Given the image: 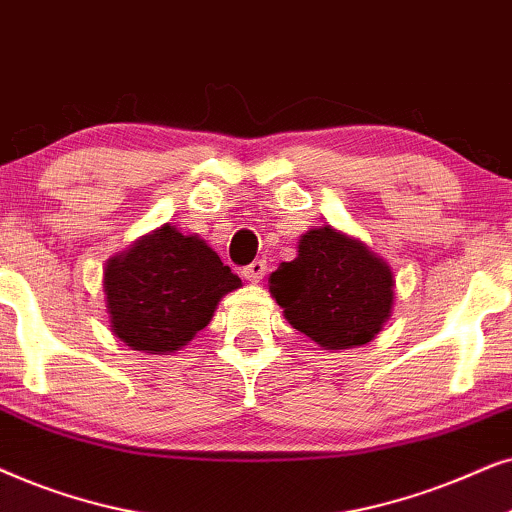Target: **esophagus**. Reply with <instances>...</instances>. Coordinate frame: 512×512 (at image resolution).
Here are the masks:
<instances>
[{"instance_id": "34e87169", "label": "esophagus", "mask_w": 512, "mask_h": 512, "mask_svg": "<svg viewBox=\"0 0 512 512\" xmlns=\"http://www.w3.org/2000/svg\"><path fill=\"white\" fill-rule=\"evenodd\" d=\"M264 274H267V262H264V260L250 262L248 267L243 269V278H245V281H250V283H257Z\"/></svg>"}]
</instances>
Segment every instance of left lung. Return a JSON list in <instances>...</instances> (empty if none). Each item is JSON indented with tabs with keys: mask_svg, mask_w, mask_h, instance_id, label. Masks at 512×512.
<instances>
[{
	"mask_svg": "<svg viewBox=\"0 0 512 512\" xmlns=\"http://www.w3.org/2000/svg\"><path fill=\"white\" fill-rule=\"evenodd\" d=\"M393 285L381 257L330 224L306 231L295 260L269 276L271 297L288 323L332 351L374 339L391 316Z\"/></svg>",
	"mask_w": 512,
	"mask_h": 512,
	"instance_id": "1",
	"label": "left lung"
}]
</instances>
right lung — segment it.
Segmentation results:
<instances>
[{
  "label": "right lung",
  "mask_w": 512,
  "mask_h": 512,
  "mask_svg": "<svg viewBox=\"0 0 512 512\" xmlns=\"http://www.w3.org/2000/svg\"><path fill=\"white\" fill-rule=\"evenodd\" d=\"M102 288L109 327L121 342L135 351L173 353L210 323L241 278L199 236L163 224L107 262Z\"/></svg>",
  "instance_id": "obj_1"
}]
</instances>
